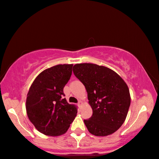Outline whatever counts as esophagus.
Returning <instances> with one entry per match:
<instances>
[{"label": "esophagus", "mask_w": 159, "mask_h": 159, "mask_svg": "<svg viewBox=\"0 0 159 159\" xmlns=\"http://www.w3.org/2000/svg\"><path fill=\"white\" fill-rule=\"evenodd\" d=\"M82 104H83V102L81 101H79V102H78V105L79 106H81Z\"/></svg>", "instance_id": "esophagus-1"}]
</instances>
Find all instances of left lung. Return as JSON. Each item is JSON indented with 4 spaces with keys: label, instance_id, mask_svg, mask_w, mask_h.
Segmentation results:
<instances>
[{
    "label": "left lung",
    "instance_id": "8db88e82",
    "mask_svg": "<svg viewBox=\"0 0 159 159\" xmlns=\"http://www.w3.org/2000/svg\"><path fill=\"white\" fill-rule=\"evenodd\" d=\"M76 77L85 85L93 115L84 120L88 131L95 136H107L124 123L130 105L127 84L119 75L106 66L76 64Z\"/></svg>",
    "mask_w": 159,
    "mask_h": 159
}]
</instances>
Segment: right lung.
Returning <instances> with one entry per match:
<instances>
[{
  "label": "right lung",
  "instance_id": "add662e5",
  "mask_svg": "<svg viewBox=\"0 0 159 159\" xmlns=\"http://www.w3.org/2000/svg\"><path fill=\"white\" fill-rule=\"evenodd\" d=\"M73 64H58L42 71L27 94L29 119L40 133L59 136L66 133L77 114V107L64 98L63 89L70 79Z\"/></svg>",
  "mask_w": 159,
  "mask_h": 159
}]
</instances>
